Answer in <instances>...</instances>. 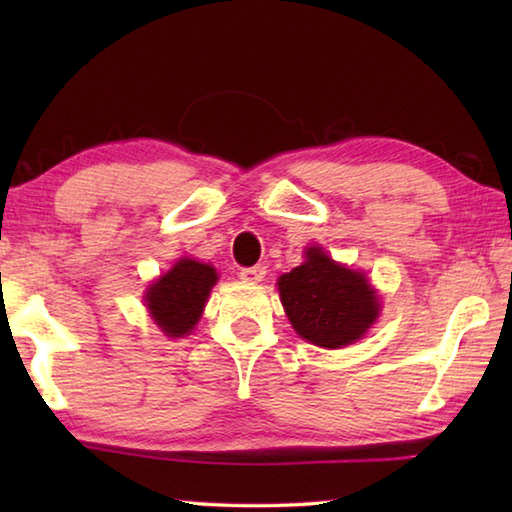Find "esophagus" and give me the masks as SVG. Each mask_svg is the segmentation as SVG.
I'll use <instances>...</instances> for the list:
<instances>
[{
    "instance_id": "34e87169",
    "label": "esophagus",
    "mask_w": 512,
    "mask_h": 512,
    "mask_svg": "<svg viewBox=\"0 0 512 512\" xmlns=\"http://www.w3.org/2000/svg\"><path fill=\"white\" fill-rule=\"evenodd\" d=\"M246 284H259V281H264L266 277V268L264 266H253V268H242V273H239Z\"/></svg>"
}]
</instances>
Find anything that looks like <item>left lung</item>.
Returning a JSON list of instances; mask_svg holds the SVG:
<instances>
[{
	"instance_id": "1",
	"label": "left lung",
	"mask_w": 512,
	"mask_h": 512,
	"mask_svg": "<svg viewBox=\"0 0 512 512\" xmlns=\"http://www.w3.org/2000/svg\"><path fill=\"white\" fill-rule=\"evenodd\" d=\"M277 286L292 328L325 350L358 341L380 314L367 277L334 262L321 246H310L306 262L281 275Z\"/></svg>"
}]
</instances>
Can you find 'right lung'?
I'll return each instance as SVG.
<instances>
[{"mask_svg": "<svg viewBox=\"0 0 512 512\" xmlns=\"http://www.w3.org/2000/svg\"><path fill=\"white\" fill-rule=\"evenodd\" d=\"M217 273L209 264L182 257L145 292V306L158 328L173 339L191 334L209 301Z\"/></svg>", "mask_w": 512, "mask_h": 512, "instance_id": "1", "label": "right lung"}]
</instances>
